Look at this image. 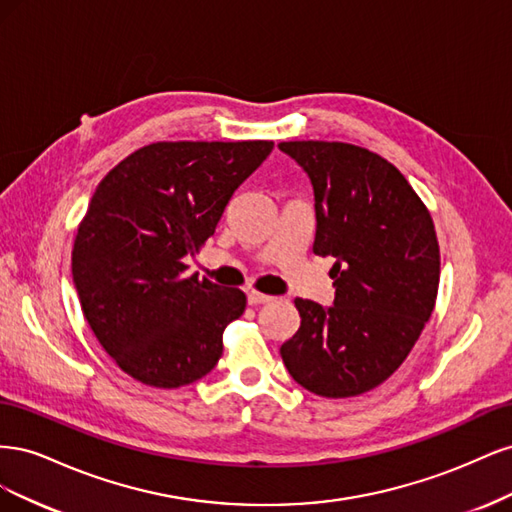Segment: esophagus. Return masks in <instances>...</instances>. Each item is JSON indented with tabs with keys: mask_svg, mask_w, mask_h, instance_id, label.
I'll return each mask as SVG.
<instances>
[{
	"mask_svg": "<svg viewBox=\"0 0 512 512\" xmlns=\"http://www.w3.org/2000/svg\"><path fill=\"white\" fill-rule=\"evenodd\" d=\"M245 294H247V303H250V305H262V303H269L273 299V297H269V294H262L254 288H247Z\"/></svg>",
	"mask_w": 512,
	"mask_h": 512,
	"instance_id": "esophagus-1",
	"label": "esophagus"
}]
</instances>
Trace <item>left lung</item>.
I'll return each instance as SVG.
<instances>
[{
	"mask_svg": "<svg viewBox=\"0 0 512 512\" xmlns=\"http://www.w3.org/2000/svg\"><path fill=\"white\" fill-rule=\"evenodd\" d=\"M312 181L314 254L333 256L331 307L294 299L301 327L280 348L288 374L320 397L376 389L406 361L440 284L431 215L399 170L348 143L277 145Z\"/></svg>",
	"mask_w": 512,
	"mask_h": 512,
	"instance_id": "1",
	"label": "left lung"
}]
</instances>
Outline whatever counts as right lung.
Listing matches in <instances>:
<instances>
[{"instance_id":"obj_1","label":"right lung","mask_w":512,"mask_h":512,"mask_svg":"<svg viewBox=\"0 0 512 512\" xmlns=\"http://www.w3.org/2000/svg\"><path fill=\"white\" fill-rule=\"evenodd\" d=\"M271 141L153 143L108 173L72 250L83 314L134 380L179 389L207 376L245 294L183 275Z\"/></svg>"}]
</instances>
